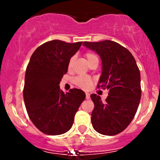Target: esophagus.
I'll return each mask as SVG.
<instances>
[{"mask_svg":"<svg viewBox=\"0 0 160 160\" xmlns=\"http://www.w3.org/2000/svg\"><path fill=\"white\" fill-rule=\"evenodd\" d=\"M90 93H86V99H90Z\"/></svg>","mask_w":160,"mask_h":160,"instance_id":"obj_1","label":"esophagus"}]
</instances>
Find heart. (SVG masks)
I'll return each instance as SVG.
<instances>
[{
  "instance_id": "b5f03b06",
  "label": "heart",
  "mask_w": 160,
  "mask_h": 160,
  "mask_svg": "<svg viewBox=\"0 0 160 160\" xmlns=\"http://www.w3.org/2000/svg\"><path fill=\"white\" fill-rule=\"evenodd\" d=\"M85 57H86L87 61L88 62V63H90L91 62L94 60H98V57L95 53L91 52H88L85 53ZM74 61V56L70 58V61H69L68 63V67L69 69L71 68L72 65V62ZM92 79L89 77H77L76 78H74L73 83H75L77 86L80 87V88L84 90L89 89L90 87L91 86L92 84Z\"/></svg>"
}]
</instances>
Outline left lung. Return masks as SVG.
<instances>
[{
	"label": "left lung",
	"mask_w": 160,
	"mask_h": 160,
	"mask_svg": "<svg viewBox=\"0 0 160 160\" xmlns=\"http://www.w3.org/2000/svg\"><path fill=\"white\" fill-rule=\"evenodd\" d=\"M83 45L101 57L102 72L98 88L108 90L104 102L98 95H90L94 104L92 125L98 133L115 135L128 126L136 114L142 93L139 70L132 53L115 42H84Z\"/></svg>",
	"instance_id": "left-lung-1"
}]
</instances>
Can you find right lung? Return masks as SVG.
Returning a JSON list of instances; mask_svg holds the SVG:
<instances>
[{
	"label": "right lung",
	"instance_id": "right-lung-1",
	"mask_svg": "<svg viewBox=\"0 0 160 160\" xmlns=\"http://www.w3.org/2000/svg\"><path fill=\"white\" fill-rule=\"evenodd\" d=\"M82 43L52 40L38 46L30 58L25 72L24 101L32 123L46 135L68 132L85 99L82 90L73 88L64 93L59 88L69 61Z\"/></svg>",
	"mask_w": 160,
	"mask_h": 160
}]
</instances>
